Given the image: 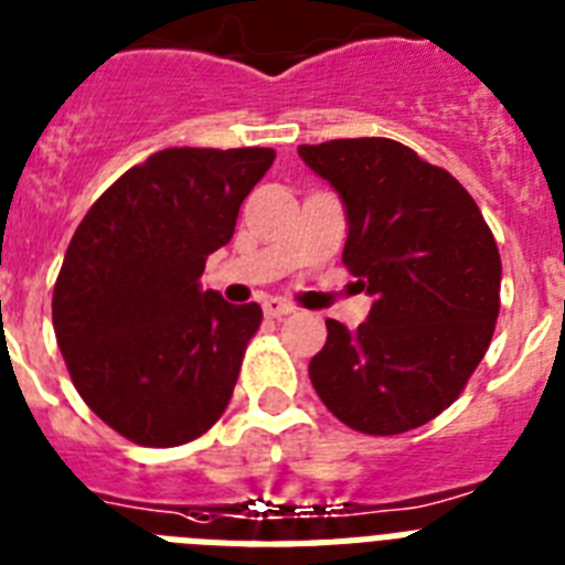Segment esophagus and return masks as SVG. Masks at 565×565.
I'll use <instances>...</instances> for the list:
<instances>
[{
    "label": "esophagus",
    "instance_id": "esophagus-1",
    "mask_svg": "<svg viewBox=\"0 0 565 565\" xmlns=\"http://www.w3.org/2000/svg\"><path fill=\"white\" fill-rule=\"evenodd\" d=\"M262 307H264V316H269V318H284V316H289V312H296L292 310V303L281 301V298H267Z\"/></svg>",
    "mask_w": 565,
    "mask_h": 565
}]
</instances>
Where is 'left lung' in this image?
<instances>
[{
    "instance_id": "1",
    "label": "left lung",
    "mask_w": 565,
    "mask_h": 565,
    "mask_svg": "<svg viewBox=\"0 0 565 565\" xmlns=\"http://www.w3.org/2000/svg\"><path fill=\"white\" fill-rule=\"evenodd\" d=\"M347 213L343 264L372 298L358 330L327 321L310 381L366 435L426 424L487 355L500 310V255L458 179L392 139L301 145Z\"/></svg>"
}]
</instances>
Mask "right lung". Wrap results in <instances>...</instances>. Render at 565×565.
<instances>
[{
  "label": "right lung",
  "mask_w": 565,
  "mask_h": 565,
  "mask_svg": "<svg viewBox=\"0 0 565 565\" xmlns=\"http://www.w3.org/2000/svg\"><path fill=\"white\" fill-rule=\"evenodd\" d=\"M269 147H167L87 210L53 289V330L73 386L141 446H179L222 418L262 307L201 289L233 238Z\"/></svg>",
  "instance_id": "obj_1"
}]
</instances>
